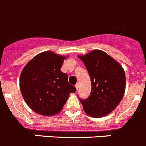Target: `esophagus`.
Wrapping results in <instances>:
<instances>
[{
	"label": "esophagus",
	"instance_id": "34e87169",
	"mask_svg": "<svg viewBox=\"0 0 146 146\" xmlns=\"http://www.w3.org/2000/svg\"><path fill=\"white\" fill-rule=\"evenodd\" d=\"M75 87H76V90H78V84H76V86H75Z\"/></svg>",
	"mask_w": 146,
	"mask_h": 146
}]
</instances>
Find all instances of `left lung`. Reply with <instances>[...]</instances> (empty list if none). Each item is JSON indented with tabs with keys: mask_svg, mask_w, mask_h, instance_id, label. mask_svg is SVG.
I'll return each instance as SVG.
<instances>
[{
	"mask_svg": "<svg viewBox=\"0 0 146 146\" xmlns=\"http://www.w3.org/2000/svg\"><path fill=\"white\" fill-rule=\"evenodd\" d=\"M78 56L87 69L92 84L90 96L87 99L80 100L84 110L96 118L106 116L118 106L124 96V69L103 50H93Z\"/></svg>",
	"mask_w": 146,
	"mask_h": 146,
	"instance_id": "obj_1",
	"label": "left lung"
}]
</instances>
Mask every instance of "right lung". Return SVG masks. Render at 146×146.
Returning <instances> with one entry per match:
<instances>
[{"label":"right lung","mask_w":146,"mask_h":146,"mask_svg":"<svg viewBox=\"0 0 146 146\" xmlns=\"http://www.w3.org/2000/svg\"><path fill=\"white\" fill-rule=\"evenodd\" d=\"M68 56L53 51L37 54L26 64L20 76L21 94L28 106L36 113L53 116L59 113L76 88L60 69Z\"/></svg>","instance_id":"add662e5"}]
</instances>
